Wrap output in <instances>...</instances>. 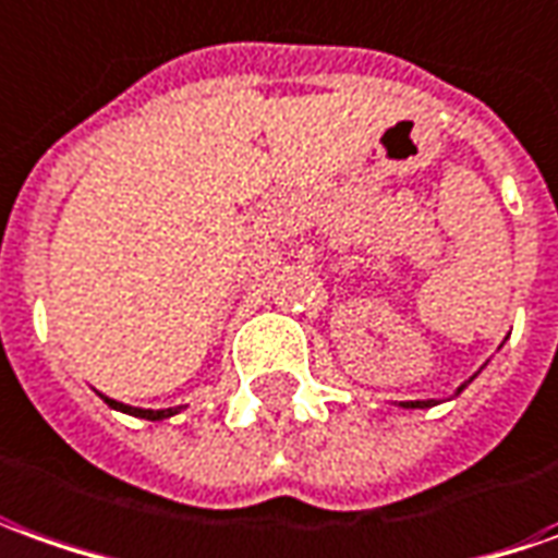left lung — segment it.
Returning a JSON list of instances; mask_svg holds the SVG:
<instances>
[{
    "label": "left lung",
    "mask_w": 558,
    "mask_h": 558,
    "mask_svg": "<svg viewBox=\"0 0 558 558\" xmlns=\"http://www.w3.org/2000/svg\"><path fill=\"white\" fill-rule=\"evenodd\" d=\"M403 407H432V401H403Z\"/></svg>",
    "instance_id": "obj_1"
}]
</instances>
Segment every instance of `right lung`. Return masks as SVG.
<instances>
[{
    "mask_svg": "<svg viewBox=\"0 0 558 558\" xmlns=\"http://www.w3.org/2000/svg\"><path fill=\"white\" fill-rule=\"evenodd\" d=\"M106 403L114 407V410H121V413H130V416H140V418H151V422H157V418H167L175 413V410H142V407H126V403L111 401V398H106Z\"/></svg>",
    "mask_w": 558,
    "mask_h": 558,
    "instance_id": "obj_1",
    "label": "right lung"
}]
</instances>
